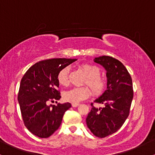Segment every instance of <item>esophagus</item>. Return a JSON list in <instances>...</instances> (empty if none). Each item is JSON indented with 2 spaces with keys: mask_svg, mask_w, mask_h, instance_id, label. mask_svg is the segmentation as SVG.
<instances>
[{
  "mask_svg": "<svg viewBox=\"0 0 155 155\" xmlns=\"http://www.w3.org/2000/svg\"><path fill=\"white\" fill-rule=\"evenodd\" d=\"M79 106V104H72L73 107H77Z\"/></svg>",
  "mask_w": 155,
  "mask_h": 155,
  "instance_id": "esophagus-1",
  "label": "esophagus"
}]
</instances>
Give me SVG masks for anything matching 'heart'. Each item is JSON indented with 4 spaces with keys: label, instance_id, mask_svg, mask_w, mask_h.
Listing matches in <instances>:
<instances>
[{
    "label": "heart",
    "instance_id": "b5f03b06",
    "mask_svg": "<svg viewBox=\"0 0 155 155\" xmlns=\"http://www.w3.org/2000/svg\"><path fill=\"white\" fill-rule=\"evenodd\" d=\"M69 67H65L60 71L58 74V81L60 84L65 85L68 83ZM81 69L87 76L85 83L91 88L95 95H100L104 92L106 82L103 78L100 77L101 71L98 67L90 64H83ZM90 90L87 87H74L63 93V99L67 102L77 104L81 101L87 98L90 96Z\"/></svg>",
    "mask_w": 155,
    "mask_h": 155
}]
</instances>
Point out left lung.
<instances>
[{"label": "left lung", "instance_id": "8db88e82", "mask_svg": "<svg viewBox=\"0 0 155 155\" xmlns=\"http://www.w3.org/2000/svg\"><path fill=\"white\" fill-rule=\"evenodd\" d=\"M94 62L106 71L107 87L95 100L104 106L97 108L92 104L86 122L95 136L104 138L117 132L127 120L133 97V83L127 68L118 60L101 56Z\"/></svg>", "mask_w": 155, "mask_h": 155}]
</instances>
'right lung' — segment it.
Wrapping results in <instances>:
<instances>
[{"mask_svg": "<svg viewBox=\"0 0 155 155\" xmlns=\"http://www.w3.org/2000/svg\"><path fill=\"white\" fill-rule=\"evenodd\" d=\"M76 59L54 58L36 63L27 71L19 86L18 102L25 125L39 138H48L59 128L70 103L47 105L60 100L58 74Z\"/></svg>", "mask_w": 155, "mask_h": 155, "instance_id": "add662e5", "label": "right lung"}]
</instances>
